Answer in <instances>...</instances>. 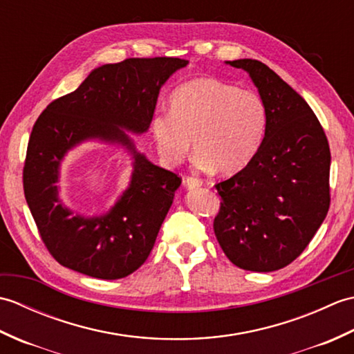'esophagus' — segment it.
I'll use <instances>...</instances> for the list:
<instances>
[{"instance_id": "1", "label": "esophagus", "mask_w": 354, "mask_h": 354, "mask_svg": "<svg viewBox=\"0 0 354 354\" xmlns=\"http://www.w3.org/2000/svg\"><path fill=\"white\" fill-rule=\"evenodd\" d=\"M184 184L187 189H198V187L202 185V181L199 178H194V176H189L184 179Z\"/></svg>"}]
</instances>
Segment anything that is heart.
I'll return each mask as SVG.
<instances>
[{"label": "heart", "mask_w": 354, "mask_h": 354, "mask_svg": "<svg viewBox=\"0 0 354 354\" xmlns=\"http://www.w3.org/2000/svg\"><path fill=\"white\" fill-rule=\"evenodd\" d=\"M266 127L268 109L259 93L204 77L171 94L170 114L152 120V137L165 164H181L193 141L199 167L230 175L254 160Z\"/></svg>", "instance_id": "b5f03b06"}]
</instances>
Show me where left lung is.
Here are the masks:
<instances>
[{
  "mask_svg": "<svg viewBox=\"0 0 354 354\" xmlns=\"http://www.w3.org/2000/svg\"><path fill=\"white\" fill-rule=\"evenodd\" d=\"M228 64L250 73L266 103L268 127L254 160L214 185L221 207L213 228L232 265L272 272L290 265L326 219L330 147L312 108L268 65Z\"/></svg>",
  "mask_w": 354,
  "mask_h": 354,
  "instance_id": "1",
  "label": "left lung"
}]
</instances>
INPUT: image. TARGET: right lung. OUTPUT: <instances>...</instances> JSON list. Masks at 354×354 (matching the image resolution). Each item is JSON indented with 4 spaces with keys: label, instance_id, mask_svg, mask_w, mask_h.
<instances>
[{
    "label": "right lung",
    "instance_id": "right-lung-1",
    "mask_svg": "<svg viewBox=\"0 0 354 354\" xmlns=\"http://www.w3.org/2000/svg\"><path fill=\"white\" fill-rule=\"evenodd\" d=\"M187 64L179 57H131L103 65L37 117L22 185L41 240L59 265L118 280L147 260L181 178L135 152L120 127L147 131L161 85ZM89 138L120 142L134 153L136 162L130 189L116 207L106 216L86 220L62 205L55 183L64 153Z\"/></svg>",
    "mask_w": 354,
    "mask_h": 354
}]
</instances>
